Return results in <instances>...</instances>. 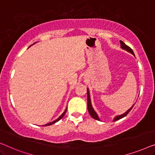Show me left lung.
Instances as JSON below:
<instances>
[{"instance_id":"1","label":"left lung","mask_w":155,"mask_h":155,"mask_svg":"<svg viewBox=\"0 0 155 155\" xmlns=\"http://www.w3.org/2000/svg\"><path fill=\"white\" fill-rule=\"evenodd\" d=\"M120 43H121V48L122 49L125 50V51L128 52V53H131L132 55H134L135 56L134 51H133V50L130 48V47H128V45H126L125 43H124L123 41H120ZM87 100H87V105H88V110L89 114H90L91 116L92 117L93 119H96V120L100 121V118H99L98 115H97L96 112H95V111L94 110V109H93V106H92V104H91V97H90V93H89L88 88H87ZM134 104L130 109H128V110L126 111L125 113H124V114H122L121 115H118V116L115 117L114 118V119H113V121H117V120H119V119H120L121 118H124V117H126V115L128 114V112H129L131 110V109L133 108V107H134Z\"/></svg>"}]
</instances>
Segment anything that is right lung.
I'll return each instance as SVG.
<instances>
[{
	"instance_id": "add662e5",
	"label": "right lung",
	"mask_w": 155,
	"mask_h": 155,
	"mask_svg": "<svg viewBox=\"0 0 155 155\" xmlns=\"http://www.w3.org/2000/svg\"><path fill=\"white\" fill-rule=\"evenodd\" d=\"M35 43H34V44H35ZM29 47H30V46H29ZM67 107L66 108V110H64V112H63V113H62V114H61V115H60V117H59L58 119H55V121H52V122H50V123H48V124H45V125H43V126H50V125H52V124H55V123H56V122H57V121H60V119H62L63 117H64V115L65 114V113H66V112H67Z\"/></svg>"
}]
</instances>
